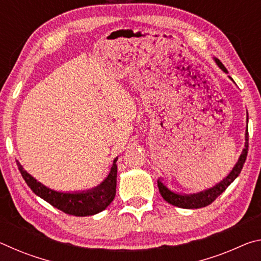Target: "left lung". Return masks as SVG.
Returning <instances> with one entry per match:
<instances>
[{"label":"left lung","mask_w":261,"mask_h":261,"mask_svg":"<svg viewBox=\"0 0 261 261\" xmlns=\"http://www.w3.org/2000/svg\"><path fill=\"white\" fill-rule=\"evenodd\" d=\"M214 61L218 67L222 70L223 72L228 73L227 69L224 68V65L221 63L220 60L215 59ZM229 78H232L230 76H228ZM233 82V81H232ZM235 83V82H233ZM247 123H249V115L246 116V130H245V145L244 148H243L242 154L238 158V161L236 162V165L233 166L232 170L228 174L227 177H224L221 182L218 184H215L213 188H210L207 190H204V191H200L198 193H192V194H182L175 191H171L169 188H167L165 184H163L160 178L158 179V187H159V191H160L161 196L163 199H165L167 202L169 204L180 207V208H189V210H193V208H201V207L208 206L212 204L216 198H218L221 193H222L224 190H226L229 185H230L233 180L237 178V176L241 174L242 168L244 166V162L246 160L247 156V147H249V130H247Z\"/></svg>","instance_id":"obj_1"}]
</instances>
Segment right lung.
Masks as SVG:
<instances>
[{
  "label": "right lung",
  "instance_id": "add662e5",
  "mask_svg": "<svg viewBox=\"0 0 261 261\" xmlns=\"http://www.w3.org/2000/svg\"><path fill=\"white\" fill-rule=\"evenodd\" d=\"M117 159L118 158H115L109 174L102 182L96 185L95 188L79 192L56 191V190H53L38 182L32 175H30L24 169L18 161H17V166H18V169L26 184L37 196L67 214L74 216H88L102 212L114 200L115 194H116Z\"/></svg>",
  "mask_w": 261,
  "mask_h": 261
}]
</instances>
